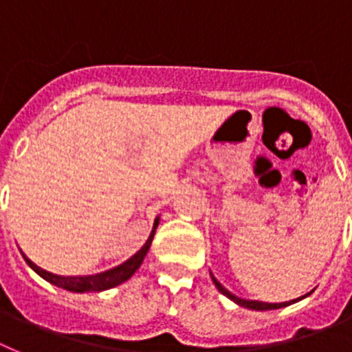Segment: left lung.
I'll return each instance as SVG.
<instances>
[{"mask_svg": "<svg viewBox=\"0 0 352 352\" xmlns=\"http://www.w3.org/2000/svg\"><path fill=\"white\" fill-rule=\"evenodd\" d=\"M210 277H212V283L215 284V287H217V289H219L221 293L224 294V296H228V298H230V300H233V302H235V303H239L240 307H245V309H251V310H274V309H283V307L291 305V303L300 302V300L305 298V296H309V294H310V293H307L305 296H300V298L291 300V302H283V303H265V302H258V300H243V298H239V296H235V294H233V293H230V291H228L226 287H224L223 284H221L219 280H217V278H215L212 274H210Z\"/></svg>", "mask_w": 352, "mask_h": 352, "instance_id": "obj_1", "label": "left lung"}]
</instances>
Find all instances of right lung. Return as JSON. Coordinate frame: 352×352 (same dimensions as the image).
<instances>
[{"mask_svg": "<svg viewBox=\"0 0 352 352\" xmlns=\"http://www.w3.org/2000/svg\"><path fill=\"white\" fill-rule=\"evenodd\" d=\"M160 224V217H156L154 221V226L153 231H151V235H148L147 242L142 245L140 251L137 254H133L128 261H124L122 265L119 267L112 268V270H107V272H101V274L96 275H77V277H65V275H56V274H50V272L43 270L40 268L38 265H34L26 254H22V258L26 259V263L36 272L38 275L42 278H45L47 283L54 284V286L63 287V289H68V291H74V293H98V291H105L110 289V287H116L119 284H122L124 280H128L135 272L140 268L142 261H144L145 254L148 252V247L153 243L154 239V233H156V228Z\"/></svg>", "mask_w": 352, "mask_h": 352, "instance_id": "right-lung-1", "label": "right lung"}]
</instances>
